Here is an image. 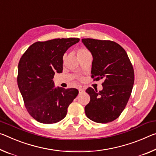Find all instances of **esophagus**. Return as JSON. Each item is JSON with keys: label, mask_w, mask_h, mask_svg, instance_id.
Listing matches in <instances>:
<instances>
[{"label": "esophagus", "mask_w": 156, "mask_h": 156, "mask_svg": "<svg viewBox=\"0 0 156 156\" xmlns=\"http://www.w3.org/2000/svg\"><path fill=\"white\" fill-rule=\"evenodd\" d=\"M83 91H84V90H83V89L82 88H79V93H83Z\"/></svg>", "instance_id": "1"}]
</instances>
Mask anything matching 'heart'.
I'll list each match as a JSON object with an SVG mask.
<instances>
[{"mask_svg":"<svg viewBox=\"0 0 156 156\" xmlns=\"http://www.w3.org/2000/svg\"><path fill=\"white\" fill-rule=\"evenodd\" d=\"M90 55H91L90 52L85 48H81L76 51V56H77L78 58H80L81 57H86V56Z\"/></svg>","mask_w":156,"mask_h":156,"instance_id":"obj_1","label":"heart"}]
</instances>
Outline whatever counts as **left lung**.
Segmentation results:
<instances>
[{
    "instance_id": "obj_1",
    "label": "left lung",
    "mask_w": 156,
    "mask_h": 156,
    "mask_svg": "<svg viewBox=\"0 0 156 156\" xmlns=\"http://www.w3.org/2000/svg\"><path fill=\"white\" fill-rule=\"evenodd\" d=\"M93 55L91 77L104 80L102 90L90 87L86 92L90 100L85 106L92 121L105 124L118 118L126 107L134 83V70L127 53L118 43L109 40L82 39Z\"/></svg>"
}]
</instances>
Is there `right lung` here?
<instances>
[{"label": "right lung", "instance_id": "1", "mask_svg": "<svg viewBox=\"0 0 156 156\" xmlns=\"http://www.w3.org/2000/svg\"><path fill=\"white\" fill-rule=\"evenodd\" d=\"M78 38L37 41L27 48L18 66L17 83L29 114L37 122L54 124L64 118L79 91L55 88V74L62 73L63 57Z\"/></svg>", "mask_w": 156, "mask_h": 156}]
</instances>
